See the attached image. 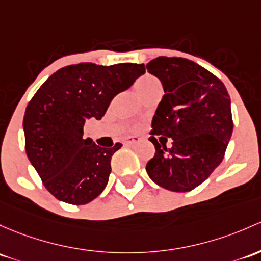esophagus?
I'll list each match as a JSON object with an SVG mask.
<instances>
[{
    "label": "esophagus",
    "instance_id": "1",
    "mask_svg": "<svg viewBox=\"0 0 261 261\" xmlns=\"http://www.w3.org/2000/svg\"><path fill=\"white\" fill-rule=\"evenodd\" d=\"M140 141V138L139 136H128V138H126L125 139V144L126 145H134V144H136V142H139Z\"/></svg>",
    "mask_w": 261,
    "mask_h": 261
}]
</instances>
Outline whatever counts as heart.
Returning <instances> with one entry per match:
<instances>
[{"instance_id": "b5f03b06", "label": "heart", "mask_w": 261, "mask_h": 261, "mask_svg": "<svg viewBox=\"0 0 261 261\" xmlns=\"http://www.w3.org/2000/svg\"><path fill=\"white\" fill-rule=\"evenodd\" d=\"M160 87H161L160 81H159L156 77H153V76H150V75H146L144 76V77L139 79L135 84V89L140 96L147 94V92L152 91V90L155 89H160Z\"/></svg>"}]
</instances>
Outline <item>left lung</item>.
<instances>
[{"label": "left lung", "mask_w": 261, "mask_h": 261, "mask_svg": "<svg viewBox=\"0 0 261 261\" xmlns=\"http://www.w3.org/2000/svg\"><path fill=\"white\" fill-rule=\"evenodd\" d=\"M146 68L165 92L152 117L149 140L156 152L146 171L161 188L186 193L223 161L234 127L230 96L215 75L188 59L160 56ZM167 137L171 148L166 147Z\"/></svg>", "instance_id": "obj_1"}]
</instances>
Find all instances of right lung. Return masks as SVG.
<instances>
[{
    "mask_svg": "<svg viewBox=\"0 0 261 261\" xmlns=\"http://www.w3.org/2000/svg\"><path fill=\"white\" fill-rule=\"evenodd\" d=\"M144 73V64L70 65L51 75L31 98L23 116L27 158L60 201L87 204L106 188L111 158L122 145L98 146L84 139V125L101 120L112 98Z\"/></svg>",
    "mask_w": 261,
    "mask_h": 261,
    "instance_id": "add662e5",
    "label": "right lung"
}]
</instances>
